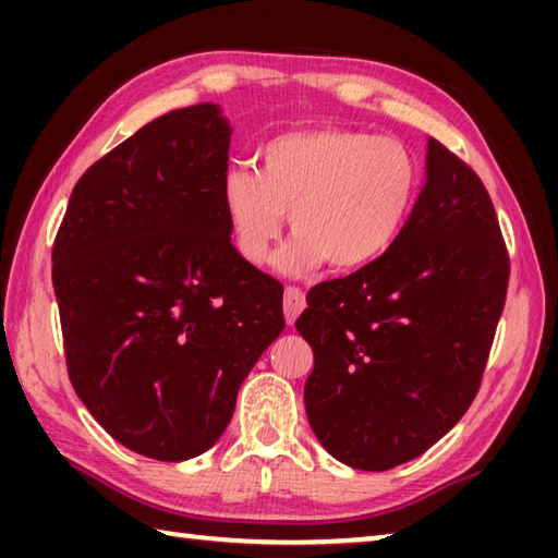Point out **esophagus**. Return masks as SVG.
Masks as SVG:
<instances>
[{"label": "esophagus", "instance_id": "34e87169", "mask_svg": "<svg viewBox=\"0 0 558 558\" xmlns=\"http://www.w3.org/2000/svg\"><path fill=\"white\" fill-rule=\"evenodd\" d=\"M305 292H302L300 288H286V295H282V310H286V319L288 325H292L298 319V315L305 310Z\"/></svg>", "mask_w": 558, "mask_h": 558}]
</instances>
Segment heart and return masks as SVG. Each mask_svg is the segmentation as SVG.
<instances>
[{"label": "heart", "instance_id": "1", "mask_svg": "<svg viewBox=\"0 0 558 558\" xmlns=\"http://www.w3.org/2000/svg\"><path fill=\"white\" fill-rule=\"evenodd\" d=\"M418 192V162L401 140L347 128L292 130L260 147V169L233 165L223 177V209L235 251L268 263L286 226L295 231L278 268L307 276L372 263L399 239Z\"/></svg>", "mask_w": 558, "mask_h": 558}]
</instances>
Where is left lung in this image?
I'll list each match as a JSON object with an SVG mask.
<instances>
[{
  "mask_svg": "<svg viewBox=\"0 0 558 558\" xmlns=\"http://www.w3.org/2000/svg\"><path fill=\"white\" fill-rule=\"evenodd\" d=\"M507 282L485 184L430 137L426 184L399 239L310 290L295 323L315 354L307 421L329 456L381 472L446 436L483 381Z\"/></svg>",
  "mask_w": 558,
  "mask_h": 558,
  "instance_id": "left-lung-1",
  "label": "left lung"
}]
</instances>
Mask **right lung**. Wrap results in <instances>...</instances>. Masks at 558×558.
Returning <instances> with one entry per match:
<instances>
[{
  "mask_svg": "<svg viewBox=\"0 0 558 558\" xmlns=\"http://www.w3.org/2000/svg\"><path fill=\"white\" fill-rule=\"evenodd\" d=\"M229 143L214 102L147 122L86 169L53 241L73 389L145 458L209 450L286 327L282 286L231 243Z\"/></svg>",
  "mask_w": 558,
  "mask_h": 558,
  "instance_id": "obj_1",
  "label": "right lung"
}]
</instances>
